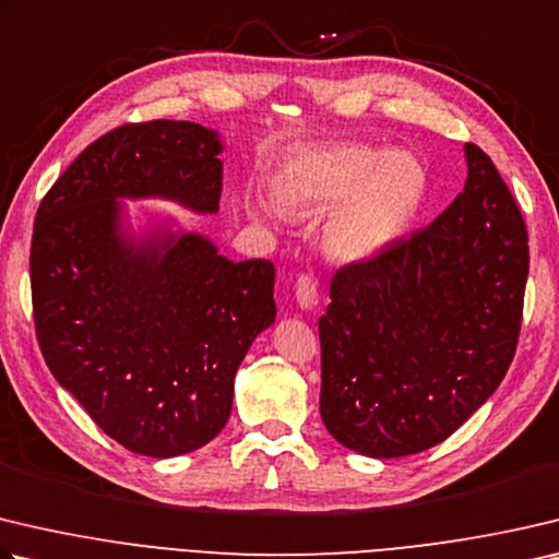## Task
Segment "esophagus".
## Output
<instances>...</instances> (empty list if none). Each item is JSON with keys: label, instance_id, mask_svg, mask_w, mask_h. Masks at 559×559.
<instances>
[{"label": "esophagus", "instance_id": "obj_1", "mask_svg": "<svg viewBox=\"0 0 559 559\" xmlns=\"http://www.w3.org/2000/svg\"><path fill=\"white\" fill-rule=\"evenodd\" d=\"M318 281H314L312 276H308V273H302V276H298L296 281V300L298 306L302 310L308 308H314L318 306Z\"/></svg>", "mask_w": 559, "mask_h": 559}]
</instances>
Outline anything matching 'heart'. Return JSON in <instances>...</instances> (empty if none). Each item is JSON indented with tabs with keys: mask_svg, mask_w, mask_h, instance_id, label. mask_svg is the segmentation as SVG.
<instances>
[{
	"mask_svg": "<svg viewBox=\"0 0 559 559\" xmlns=\"http://www.w3.org/2000/svg\"><path fill=\"white\" fill-rule=\"evenodd\" d=\"M271 188L273 195H247L251 217L330 210L322 227L330 257L369 261L413 229L428 198V170L408 151L344 141L290 154L273 170Z\"/></svg>",
	"mask_w": 559,
	"mask_h": 559,
	"instance_id": "1",
	"label": "heart"
}]
</instances>
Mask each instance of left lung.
<instances>
[{
  "instance_id": "1",
  "label": "left lung",
  "mask_w": 559,
  "mask_h": 559,
  "mask_svg": "<svg viewBox=\"0 0 559 559\" xmlns=\"http://www.w3.org/2000/svg\"><path fill=\"white\" fill-rule=\"evenodd\" d=\"M466 182L430 227L342 266L320 318V415L377 460L430 450L489 401L519 344L527 231L509 186L466 144Z\"/></svg>"
}]
</instances>
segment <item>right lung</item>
Returning a JSON list of instances; mask_svg holds the SVG:
<instances>
[{
    "instance_id": "1",
    "label": "right lung",
    "mask_w": 559,
    "mask_h": 559,
    "mask_svg": "<svg viewBox=\"0 0 559 559\" xmlns=\"http://www.w3.org/2000/svg\"><path fill=\"white\" fill-rule=\"evenodd\" d=\"M219 134L192 121L124 124L93 141L36 212L32 300L50 373L129 452L178 456L225 428L235 373L276 320L266 259L229 261L158 222L136 237L121 200L215 215Z\"/></svg>"
}]
</instances>
